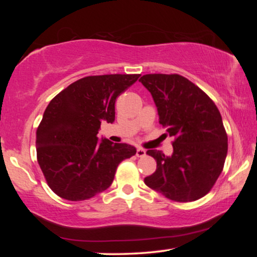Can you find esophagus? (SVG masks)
<instances>
[{
    "label": "esophagus",
    "instance_id": "obj_1",
    "mask_svg": "<svg viewBox=\"0 0 257 257\" xmlns=\"http://www.w3.org/2000/svg\"><path fill=\"white\" fill-rule=\"evenodd\" d=\"M145 155H146V151H145V150L137 149V152H136V156H137V158H144Z\"/></svg>",
    "mask_w": 257,
    "mask_h": 257
}]
</instances>
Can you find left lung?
Masks as SVG:
<instances>
[{"instance_id":"8db88e82","label":"left lung","mask_w":257,"mask_h":257,"mask_svg":"<svg viewBox=\"0 0 257 257\" xmlns=\"http://www.w3.org/2000/svg\"><path fill=\"white\" fill-rule=\"evenodd\" d=\"M139 81L153 96L160 124L175 138L173 153L149 150L156 171L144 181L175 202L202 198L214 186L223 170L228 136L219 108L194 82L177 73H150Z\"/></svg>"}]
</instances>
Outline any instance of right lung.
I'll return each mask as SVG.
<instances>
[{
	"mask_svg": "<svg viewBox=\"0 0 257 257\" xmlns=\"http://www.w3.org/2000/svg\"><path fill=\"white\" fill-rule=\"evenodd\" d=\"M141 75L88 76L52 99L36 132L37 161L50 188L61 198L85 201L111 186L118 165L134 146L98 142L103 120L113 122L115 99Z\"/></svg>",
	"mask_w": 257,
	"mask_h": 257,
	"instance_id": "1",
	"label": "right lung"
}]
</instances>
